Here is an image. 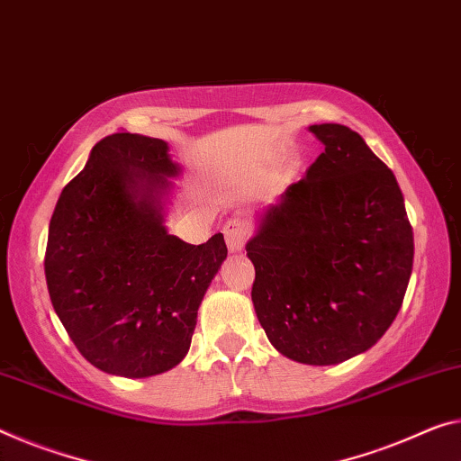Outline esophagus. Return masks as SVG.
<instances>
[{"mask_svg":"<svg viewBox=\"0 0 461 461\" xmlns=\"http://www.w3.org/2000/svg\"><path fill=\"white\" fill-rule=\"evenodd\" d=\"M224 239H226V245H229L230 251H239L240 247L245 245L247 237H249V222L245 221L243 216H230L229 221L224 222Z\"/></svg>","mask_w":461,"mask_h":461,"instance_id":"esophagus-1","label":"esophagus"}]
</instances>
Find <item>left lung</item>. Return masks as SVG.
Instances as JSON below:
<instances>
[{
    "label": "left lung",
    "mask_w": 461,
    "mask_h": 461,
    "mask_svg": "<svg viewBox=\"0 0 461 461\" xmlns=\"http://www.w3.org/2000/svg\"><path fill=\"white\" fill-rule=\"evenodd\" d=\"M325 150L247 243L251 299L285 357L336 365L369 350L402 307L414 259L412 226L393 173L338 123L311 125Z\"/></svg>",
    "instance_id": "8db88e82"
}]
</instances>
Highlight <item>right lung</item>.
<instances>
[{
	"label": "right lung",
	"instance_id": "right-lung-1",
	"mask_svg": "<svg viewBox=\"0 0 461 461\" xmlns=\"http://www.w3.org/2000/svg\"><path fill=\"white\" fill-rule=\"evenodd\" d=\"M176 173L167 141L111 133L53 210L49 296L76 348L104 373L138 379L179 365L226 259L222 232L197 247L167 232L160 197Z\"/></svg>",
	"mask_w": 461,
	"mask_h": 461
}]
</instances>
